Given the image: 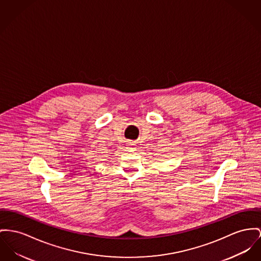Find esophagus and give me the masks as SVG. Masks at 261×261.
Here are the masks:
<instances>
[{
    "instance_id": "34e87169",
    "label": "esophagus",
    "mask_w": 261,
    "mask_h": 261,
    "mask_svg": "<svg viewBox=\"0 0 261 261\" xmlns=\"http://www.w3.org/2000/svg\"><path fill=\"white\" fill-rule=\"evenodd\" d=\"M135 145H136V144L133 143V142H129V143H128V147H130V149H134V148H135Z\"/></svg>"
}]
</instances>
